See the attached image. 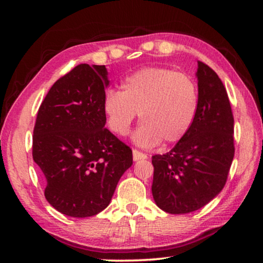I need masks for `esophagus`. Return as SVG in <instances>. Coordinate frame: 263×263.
I'll use <instances>...</instances> for the list:
<instances>
[{
  "mask_svg": "<svg viewBox=\"0 0 263 263\" xmlns=\"http://www.w3.org/2000/svg\"><path fill=\"white\" fill-rule=\"evenodd\" d=\"M133 159L134 161H138V160H141V159H147V156L145 153L140 152L138 149H133Z\"/></svg>",
  "mask_w": 263,
  "mask_h": 263,
  "instance_id": "esophagus-1",
  "label": "esophagus"
}]
</instances>
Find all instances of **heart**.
<instances>
[{"label":"heart","instance_id":"1","mask_svg":"<svg viewBox=\"0 0 263 263\" xmlns=\"http://www.w3.org/2000/svg\"><path fill=\"white\" fill-rule=\"evenodd\" d=\"M199 109V88L188 74L170 68L147 67L128 75L121 92L109 89L103 98L107 127L127 136L136 116L142 122L133 140L141 147L174 143L189 132Z\"/></svg>","mask_w":263,"mask_h":263}]
</instances>
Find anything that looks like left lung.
<instances>
[{"mask_svg": "<svg viewBox=\"0 0 263 263\" xmlns=\"http://www.w3.org/2000/svg\"><path fill=\"white\" fill-rule=\"evenodd\" d=\"M199 109L189 132L170 152L152 157V194L160 210L184 214L200 210L224 188L231 167L233 115L217 73L197 62Z\"/></svg>", "mask_w": 263, "mask_h": 263, "instance_id": "1", "label": "left lung"}]
</instances>
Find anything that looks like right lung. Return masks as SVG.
<instances>
[{
	"mask_svg": "<svg viewBox=\"0 0 263 263\" xmlns=\"http://www.w3.org/2000/svg\"><path fill=\"white\" fill-rule=\"evenodd\" d=\"M105 66L79 64L59 79L43 100L33 130L32 156L46 182L45 199L74 218L109 206L133 152L105 128Z\"/></svg>",
	"mask_w": 263,
	"mask_h": 263,
	"instance_id": "right-lung-1",
	"label": "right lung"
}]
</instances>
